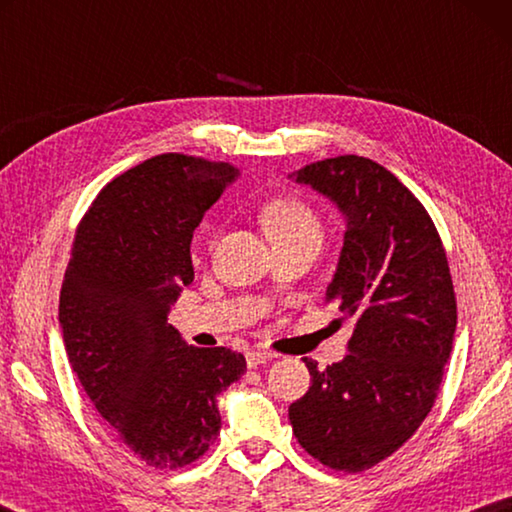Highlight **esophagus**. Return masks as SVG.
<instances>
[{"label":"esophagus","instance_id":"esophagus-1","mask_svg":"<svg viewBox=\"0 0 512 512\" xmlns=\"http://www.w3.org/2000/svg\"><path fill=\"white\" fill-rule=\"evenodd\" d=\"M275 357H277V354H273V352L250 350V352L246 354V363H248V368H259V366H264V363L273 361Z\"/></svg>","mask_w":512,"mask_h":512}]
</instances>
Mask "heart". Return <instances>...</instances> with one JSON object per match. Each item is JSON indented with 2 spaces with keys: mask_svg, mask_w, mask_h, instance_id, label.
I'll list each match as a JSON object with an SVG mask.
<instances>
[{
  "mask_svg": "<svg viewBox=\"0 0 512 512\" xmlns=\"http://www.w3.org/2000/svg\"><path fill=\"white\" fill-rule=\"evenodd\" d=\"M264 228L273 241L296 239V237H318L320 221L318 216L300 201H275L266 205Z\"/></svg>",
  "mask_w": 512,
  "mask_h": 512,
  "instance_id": "1",
  "label": "heart"
}]
</instances>
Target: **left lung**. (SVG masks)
I'll return each instance as SVG.
<instances>
[{"label":"left lung","mask_w":512,"mask_h":512,"mask_svg":"<svg viewBox=\"0 0 512 512\" xmlns=\"http://www.w3.org/2000/svg\"><path fill=\"white\" fill-rule=\"evenodd\" d=\"M289 178L345 216L327 300L354 320L343 361L318 370L289 406L298 443L332 470L361 472L397 452L436 402L456 332L443 241L391 171L359 155L307 164Z\"/></svg>","instance_id":"left-lung-1"}]
</instances>
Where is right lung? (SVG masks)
I'll list each match as a JSON object with an SVG mask.
<instances>
[{
  "mask_svg": "<svg viewBox=\"0 0 512 512\" xmlns=\"http://www.w3.org/2000/svg\"><path fill=\"white\" fill-rule=\"evenodd\" d=\"M239 178L228 162L164 153L101 189L76 230L58 320L72 370L115 436L146 465L178 470L221 429L219 397L244 354L194 348L167 314L194 280L203 214Z\"/></svg>",
  "mask_w": 512,
  "mask_h": 512,
  "instance_id": "obj_1",
  "label": "right lung"
}]
</instances>
